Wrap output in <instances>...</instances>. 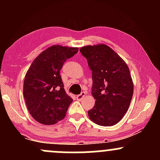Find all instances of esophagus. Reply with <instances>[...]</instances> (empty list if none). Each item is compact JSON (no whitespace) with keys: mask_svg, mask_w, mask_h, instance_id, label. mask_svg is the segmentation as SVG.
Returning <instances> with one entry per match:
<instances>
[{"mask_svg":"<svg viewBox=\"0 0 160 160\" xmlns=\"http://www.w3.org/2000/svg\"><path fill=\"white\" fill-rule=\"evenodd\" d=\"M85 95H86V92H81L80 95H78V96H77V99H78V101H81L82 99L84 98Z\"/></svg>","mask_w":160,"mask_h":160,"instance_id":"obj_1","label":"esophagus"}]
</instances>
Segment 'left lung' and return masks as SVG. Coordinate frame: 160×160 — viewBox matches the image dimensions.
Masks as SVG:
<instances>
[{
	"mask_svg": "<svg viewBox=\"0 0 160 160\" xmlns=\"http://www.w3.org/2000/svg\"><path fill=\"white\" fill-rule=\"evenodd\" d=\"M92 71V95L94 107L89 119L102 126H111L122 120L133 95V81L127 64L108 46L101 43L80 49Z\"/></svg>",
	"mask_w": 160,
	"mask_h": 160,
	"instance_id": "1",
	"label": "left lung"
}]
</instances>
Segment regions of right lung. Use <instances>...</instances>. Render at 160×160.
<instances>
[{
	"label": "right lung",
	"mask_w": 160,
	"mask_h": 160,
	"mask_svg": "<svg viewBox=\"0 0 160 160\" xmlns=\"http://www.w3.org/2000/svg\"><path fill=\"white\" fill-rule=\"evenodd\" d=\"M78 52V47L51 46L28 70L23 95L29 113L40 123L53 125L65 118L73 99L66 94L60 70L64 62Z\"/></svg>",
	"instance_id": "obj_1"
}]
</instances>
